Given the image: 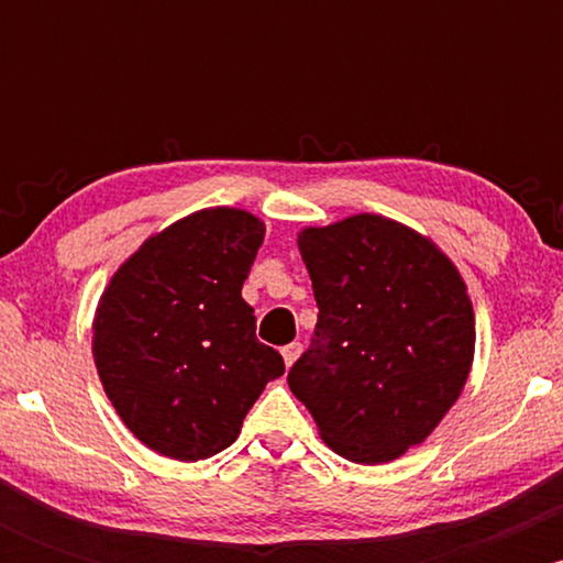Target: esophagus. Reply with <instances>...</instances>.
<instances>
[{
    "mask_svg": "<svg viewBox=\"0 0 563 563\" xmlns=\"http://www.w3.org/2000/svg\"><path fill=\"white\" fill-rule=\"evenodd\" d=\"M299 354H301V344H299V341H294V344L283 346V360H286L288 367L294 365L296 360H299Z\"/></svg>",
    "mask_w": 563,
    "mask_h": 563,
    "instance_id": "esophagus-1",
    "label": "esophagus"
}]
</instances>
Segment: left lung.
I'll list each match as a JSON object with an SVG mask.
<instances>
[{
  "label": "left lung",
  "instance_id": "8db88e82",
  "mask_svg": "<svg viewBox=\"0 0 563 563\" xmlns=\"http://www.w3.org/2000/svg\"><path fill=\"white\" fill-rule=\"evenodd\" d=\"M318 325L288 371L333 452L376 466L421 444L466 386L474 309L434 243L378 214L299 235Z\"/></svg>",
  "mask_w": 563,
  "mask_h": 563
}]
</instances>
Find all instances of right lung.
Wrapping results in <instances>:
<instances>
[{"instance_id": "add662e5", "label": "right lung", "mask_w": 563, "mask_h": 563, "mask_svg": "<svg viewBox=\"0 0 563 563\" xmlns=\"http://www.w3.org/2000/svg\"><path fill=\"white\" fill-rule=\"evenodd\" d=\"M262 241L249 211H196L147 238L100 296L92 352L102 389L161 455L203 461L230 448L264 386L286 373L241 296Z\"/></svg>"}]
</instances>
